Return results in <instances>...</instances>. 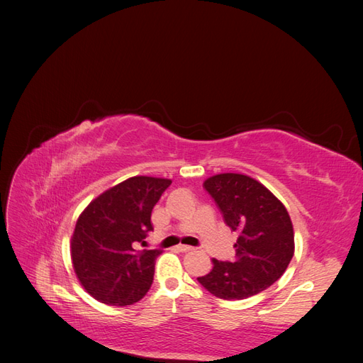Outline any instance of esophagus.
<instances>
[{"mask_svg": "<svg viewBox=\"0 0 363 363\" xmlns=\"http://www.w3.org/2000/svg\"><path fill=\"white\" fill-rule=\"evenodd\" d=\"M177 250L182 251V252H188V251H192L194 248L189 247V245H182V244H180V245H177Z\"/></svg>", "mask_w": 363, "mask_h": 363, "instance_id": "1", "label": "esophagus"}]
</instances>
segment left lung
<instances>
[{
	"instance_id": "8db88e82",
	"label": "left lung",
	"mask_w": 363,
	"mask_h": 363,
	"mask_svg": "<svg viewBox=\"0 0 363 363\" xmlns=\"http://www.w3.org/2000/svg\"><path fill=\"white\" fill-rule=\"evenodd\" d=\"M225 224L238 233L233 262L213 259L201 286L223 300H244L276 283L294 256V228L286 207L257 180L218 174L204 182Z\"/></svg>"
}]
</instances>
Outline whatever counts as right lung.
Segmentation results:
<instances>
[{
  "label": "right lung",
  "instance_id": "1",
  "mask_svg": "<svg viewBox=\"0 0 363 363\" xmlns=\"http://www.w3.org/2000/svg\"><path fill=\"white\" fill-rule=\"evenodd\" d=\"M168 179H127L96 196L77 219L71 257L77 279L95 300L128 306L151 288L156 259L162 250L136 251L152 232L151 212Z\"/></svg>",
  "mask_w": 363,
  "mask_h": 363
}]
</instances>
